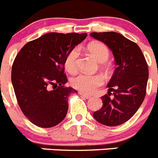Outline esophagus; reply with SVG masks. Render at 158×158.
Returning a JSON list of instances; mask_svg holds the SVG:
<instances>
[{
    "label": "esophagus",
    "mask_w": 158,
    "mask_h": 158,
    "mask_svg": "<svg viewBox=\"0 0 158 158\" xmlns=\"http://www.w3.org/2000/svg\"><path fill=\"white\" fill-rule=\"evenodd\" d=\"M79 94H80V95L81 97H83V98H85V99H90L91 96L89 95H86V94H84L82 93V92H79Z\"/></svg>",
    "instance_id": "1"
}]
</instances>
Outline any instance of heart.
<instances>
[{
    "instance_id": "heart-1",
    "label": "heart",
    "mask_w": 158,
    "mask_h": 158,
    "mask_svg": "<svg viewBox=\"0 0 158 158\" xmlns=\"http://www.w3.org/2000/svg\"><path fill=\"white\" fill-rule=\"evenodd\" d=\"M87 49L89 52L99 63V66L106 73H108L110 66L106 62L110 57V51L107 46L103 43L92 42L88 45ZM79 51L77 48L70 50L66 56L64 60V66L69 73H73L77 69V59ZM71 85L82 93L92 94L102 86L104 79L100 74H86L81 73L72 78Z\"/></svg>"
}]
</instances>
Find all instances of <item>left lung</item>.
<instances>
[{
	"instance_id": "1",
	"label": "left lung",
	"mask_w": 158,
	"mask_h": 158,
	"mask_svg": "<svg viewBox=\"0 0 158 158\" xmlns=\"http://www.w3.org/2000/svg\"><path fill=\"white\" fill-rule=\"evenodd\" d=\"M90 35L109 47L117 65L107 85L108 94L101 97L102 106L93 117L106 126L120 125L135 114L144 100L149 77L147 63L137 44L118 33L95 32Z\"/></svg>"
}]
</instances>
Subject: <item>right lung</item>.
Masks as SVG:
<instances>
[{
    "mask_svg": "<svg viewBox=\"0 0 158 158\" xmlns=\"http://www.w3.org/2000/svg\"><path fill=\"white\" fill-rule=\"evenodd\" d=\"M88 34L48 33L27 43L11 68V82L23 114L40 128L61 122L68 110V97L77 92L65 87L64 60Z\"/></svg>",
    "mask_w": 158,
    "mask_h": 158,
    "instance_id": "right-lung-1",
    "label": "right lung"
}]
</instances>
